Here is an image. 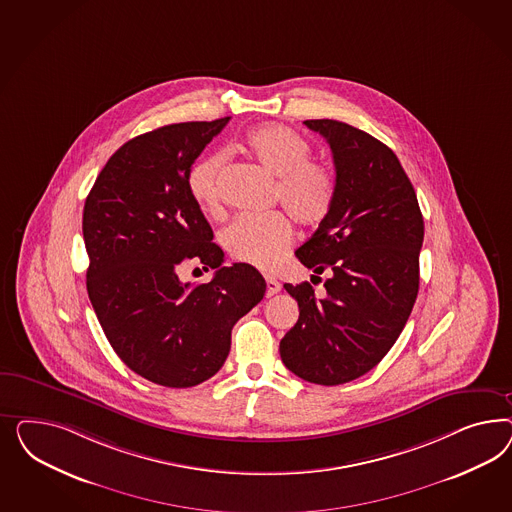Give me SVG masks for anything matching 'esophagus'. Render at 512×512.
Returning <instances> with one entry per match:
<instances>
[{"mask_svg":"<svg viewBox=\"0 0 512 512\" xmlns=\"http://www.w3.org/2000/svg\"><path fill=\"white\" fill-rule=\"evenodd\" d=\"M281 291V283L270 276H266V296L278 295Z\"/></svg>","mask_w":512,"mask_h":512,"instance_id":"34e87169","label":"esophagus"}]
</instances>
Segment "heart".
Listing matches in <instances>:
<instances>
[{
  "mask_svg": "<svg viewBox=\"0 0 512 512\" xmlns=\"http://www.w3.org/2000/svg\"><path fill=\"white\" fill-rule=\"evenodd\" d=\"M249 161L276 178L274 195L296 223L319 225L336 199V172L319 159H311L308 140L281 124L249 129L238 144ZM223 155L199 157L187 171V191L206 212L219 210V180ZM293 229L283 214L242 216L221 234L225 251L240 263L272 270L291 244Z\"/></svg>",
  "mask_w": 512,
  "mask_h": 512,
  "instance_id": "obj_1",
  "label": "heart"
}]
</instances>
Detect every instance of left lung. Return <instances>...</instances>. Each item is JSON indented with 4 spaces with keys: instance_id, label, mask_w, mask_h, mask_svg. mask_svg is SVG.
Segmentation results:
<instances>
[{
    "instance_id": "8db88e82",
    "label": "left lung",
    "mask_w": 512,
    "mask_h": 512,
    "mask_svg": "<svg viewBox=\"0 0 512 512\" xmlns=\"http://www.w3.org/2000/svg\"><path fill=\"white\" fill-rule=\"evenodd\" d=\"M325 137L336 167V199L308 242L296 249L313 279L285 283L298 321L279 341L283 364L315 385H343L370 372L407 323L419 293L424 219L396 154L353 125L306 120Z\"/></svg>"
}]
</instances>
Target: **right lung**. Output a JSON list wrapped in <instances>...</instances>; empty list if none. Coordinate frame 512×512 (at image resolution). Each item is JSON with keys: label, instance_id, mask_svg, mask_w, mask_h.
Instances as JSON below:
<instances>
[{"label": "right lung", "instance_id": "obj_1", "mask_svg": "<svg viewBox=\"0 0 512 512\" xmlns=\"http://www.w3.org/2000/svg\"><path fill=\"white\" fill-rule=\"evenodd\" d=\"M229 120L165 125L127 140L84 204L95 315L125 366L161 387L216 375L233 326L266 291L251 264L221 266L223 251L187 191L189 167ZM187 260L216 267L213 281L182 284L177 270Z\"/></svg>", "mask_w": 512, "mask_h": 512}]
</instances>
